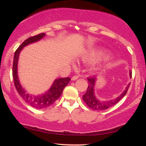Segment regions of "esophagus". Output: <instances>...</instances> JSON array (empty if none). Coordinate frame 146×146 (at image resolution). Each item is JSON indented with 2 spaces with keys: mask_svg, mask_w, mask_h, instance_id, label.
<instances>
[{
  "mask_svg": "<svg viewBox=\"0 0 146 146\" xmlns=\"http://www.w3.org/2000/svg\"><path fill=\"white\" fill-rule=\"evenodd\" d=\"M79 78V76L78 75H74V76H73L71 78V80H73V81H74V80H76L77 79Z\"/></svg>",
  "mask_w": 146,
  "mask_h": 146,
  "instance_id": "1",
  "label": "esophagus"
}]
</instances>
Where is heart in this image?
<instances>
[{"mask_svg": "<svg viewBox=\"0 0 146 146\" xmlns=\"http://www.w3.org/2000/svg\"><path fill=\"white\" fill-rule=\"evenodd\" d=\"M104 56L103 53L102 52H90V53H88V55H86V56L84 57V59L86 60H88V61H98V60H100L101 58H103Z\"/></svg>", "mask_w": 146, "mask_h": 146, "instance_id": "obj_1", "label": "heart"}]
</instances>
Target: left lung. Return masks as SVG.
Masks as SVG:
<instances>
[{
	"label": "left lung",
	"instance_id": "left-lung-1",
	"mask_svg": "<svg viewBox=\"0 0 146 146\" xmlns=\"http://www.w3.org/2000/svg\"><path fill=\"white\" fill-rule=\"evenodd\" d=\"M130 76L132 77V72L130 71ZM87 80H88V86L86 93L83 95V100L90 108L95 110H104L108 109L110 107L116 104L117 102H119L125 96L127 91H128L129 86H130V84H129L125 88L124 91L119 96L117 97V98L109 100V101H101V100H98L95 97L94 93V87L95 81H96V78L95 77H91V78H88Z\"/></svg>",
	"mask_w": 146,
	"mask_h": 146
}]
</instances>
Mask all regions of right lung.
<instances>
[{
	"instance_id": "obj_1",
	"label": "right lung",
	"mask_w": 146,
	"mask_h": 146,
	"mask_svg": "<svg viewBox=\"0 0 146 146\" xmlns=\"http://www.w3.org/2000/svg\"><path fill=\"white\" fill-rule=\"evenodd\" d=\"M44 36L45 33H42L36 35V36L30 37V38L25 40L15 51L14 63H13L12 75L15 87H16L18 93H19L21 98L24 100V101H25L26 103H27L28 104H29L33 108H37V109L46 108L53 104L60 98V95L62 93L64 88L69 83L70 80H71V78H69L56 79V80H55L54 82L53 83L51 87L48 91H46L44 94L38 95H29V93H27L26 90L21 86L18 77V61L20 53L25 46L39 41Z\"/></svg>"
}]
</instances>
